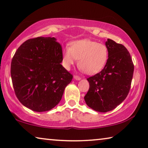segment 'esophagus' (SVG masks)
<instances>
[{
  "label": "esophagus",
  "mask_w": 148,
  "mask_h": 148,
  "mask_svg": "<svg viewBox=\"0 0 148 148\" xmlns=\"http://www.w3.org/2000/svg\"><path fill=\"white\" fill-rule=\"evenodd\" d=\"M74 78L75 79H76V80H80V79H81L80 76H77V75H74Z\"/></svg>",
  "instance_id": "esophagus-1"
}]
</instances>
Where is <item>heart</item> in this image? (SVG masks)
<instances>
[{
    "mask_svg": "<svg viewBox=\"0 0 148 148\" xmlns=\"http://www.w3.org/2000/svg\"><path fill=\"white\" fill-rule=\"evenodd\" d=\"M108 56L109 51L105 44L84 39L72 42L70 48L63 51L62 59L67 69L78 59L81 69L88 74H94L105 66Z\"/></svg>",
    "mask_w": 148,
    "mask_h": 148,
    "instance_id": "obj_1",
    "label": "heart"
}]
</instances>
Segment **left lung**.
<instances>
[{
    "label": "left lung",
    "instance_id": "8db88e82",
    "mask_svg": "<svg viewBox=\"0 0 148 148\" xmlns=\"http://www.w3.org/2000/svg\"><path fill=\"white\" fill-rule=\"evenodd\" d=\"M106 64L101 71L87 78L90 88L84 97L88 106L96 111H112L126 99L130 91L134 64L127 49L108 39Z\"/></svg>",
    "mask_w": 148,
    "mask_h": 148
}]
</instances>
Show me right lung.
Returning <instances> with one entry per match:
<instances>
[{
    "instance_id": "1",
    "label": "right lung",
    "mask_w": 148,
    "mask_h": 148,
    "mask_svg": "<svg viewBox=\"0 0 148 148\" xmlns=\"http://www.w3.org/2000/svg\"><path fill=\"white\" fill-rule=\"evenodd\" d=\"M56 41L50 37L28 39L12 60L15 94L21 103L34 111H47L55 107L73 78L60 64L62 47Z\"/></svg>"
}]
</instances>
